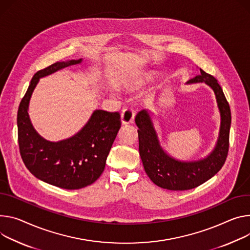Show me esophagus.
<instances>
[{
    "label": "esophagus",
    "mask_w": 250,
    "mask_h": 250,
    "mask_svg": "<svg viewBox=\"0 0 250 250\" xmlns=\"http://www.w3.org/2000/svg\"><path fill=\"white\" fill-rule=\"evenodd\" d=\"M135 117V110L133 107H126L122 112V123L123 125L132 124Z\"/></svg>",
    "instance_id": "1"
}]
</instances>
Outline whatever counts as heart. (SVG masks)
<instances>
[{
	"label": "heart",
	"instance_id": "obj_1",
	"mask_svg": "<svg viewBox=\"0 0 250 250\" xmlns=\"http://www.w3.org/2000/svg\"><path fill=\"white\" fill-rule=\"evenodd\" d=\"M146 78H147V77H146ZM143 83H144V80H143V79H137V80H134V81L130 83V85H131L132 87H138V86H140L141 84H143Z\"/></svg>",
	"mask_w": 250,
	"mask_h": 250
}]
</instances>
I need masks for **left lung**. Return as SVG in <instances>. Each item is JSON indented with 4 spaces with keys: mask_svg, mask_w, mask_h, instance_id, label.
<instances>
[{
    "mask_svg": "<svg viewBox=\"0 0 250 250\" xmlns=\"http://www.w3.org/2000/svg\"><path fill=\"white\" fill-rule=\"evenodd\" d=\"M208 84L215 94L221 116L219 138L214 150L199 162L181 163L168 156L161 147L150 117L146 110H141L135 117L139 129V147L145 170L152 183L169 190L192 189L206 183L223 167L229 149V129L231 112L229 102L217 80L200 69V75L188 83Z\"/></svg>",
    "mask_w": 250,
    "mask_h": 250,
    "instance_id": "1",
    "label": "left lung"
}]
</instances>
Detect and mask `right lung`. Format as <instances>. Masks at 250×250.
<instances>
[{"label": "right lung", "mask_w": 250, "mask_h": 250, "mask_svg": "<svg viewBox=\"0 0 250 250\" xmlns=\"http://www.w3.org/2000/svg\"><path fill=\"white\" fill-rule=\"evenodd\" d=\"M81 62H57L38 71L20 103L17 117L20 154L26 167L37 178L64 189L85 188L101 176L122 125L120 112L98 109L81 131L64 141L48 142L34 129L28 106L40 78Z\"/></svg>", "instance_id": "right-lung-1"}]
</instances>
